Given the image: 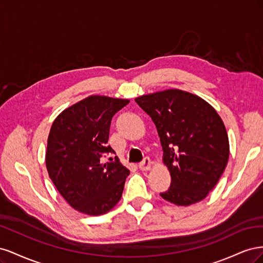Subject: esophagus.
Masks as SVG:
<instances>
[{
	"label": "esophagus",
	"mask_w": 263,
	"mask_h": 263,
	"mask_svg": "<svg viewBox=\"0 0 263 263\" xmlns=\"http://www.w3.org/2000/svg\"><path fill=\"white\" fill-rule=\"evenodd\" d=\"M151 166H153V162H151L149 158H145L144 161L139 163V169L141 171H148L151 169Z\"/></svg>",
	"instance_id": "1"
}]
</instances>
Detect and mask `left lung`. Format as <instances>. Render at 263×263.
<instances>
[{
	"instance_id": "8db88e82",
	"label": "left lung",
	"mask_w": 263,
	"mask_h": 263,
	"mask_svg": "<svg viewBox=\"0 0 263 263\" xmlns=\"http://www.w3.org/2000/svg\"><path fill=\"white\" fill-rule=\"evenodd\" d=\"M153 119L171 176L163 200L190 206L209 195L228 162L224 122L210 103L186 91L169 89L135 99Z\"/></svg>"
}]
</instances>
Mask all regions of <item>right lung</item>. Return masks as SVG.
<instances>
[{
  "instance_id": "right-lung-1",
  "label": "right lung",
  "mask_w": 263,
  "mask_h": 263,
  "mask_svg": "<svg viewBox=\"0 0 263 263\" xmlns=\"http://www.w3.org/2000/svg\"><path fill=\"white\" fill-rule=\"evenodd\" d=\"M129 103L126 99L90 95L55 117L47 140L46 168L55 189L76 211L98 216L119 202L129 170L102 163L114 150L107 146L112 117Z\"/></svg>"
}]
</instances>
